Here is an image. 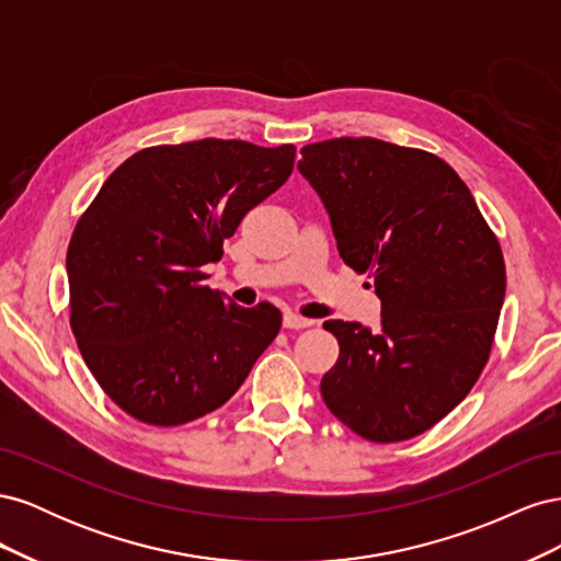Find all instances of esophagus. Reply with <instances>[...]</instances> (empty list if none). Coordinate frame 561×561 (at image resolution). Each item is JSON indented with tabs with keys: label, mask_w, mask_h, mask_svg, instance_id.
Wrapping results in <instances>:
<instances>
[{
	"label": "esophagus",
	"mask_w": 561,
	"mask_h": 561,
	"mask_svg": "<svg viewBox=\"0 0 561 561\" xmlns=\"http://www.w3.org/2000/svg\"><path fill=\"white\" fill-rule=\"evenodd\" d=\"M283 325L290 328V330H304V328H311L313 320L311 318H304V316H299L295 311H287L283 316Z\"/></svg>",
	"instance_id": "esophagus-1"
}]
</instances>
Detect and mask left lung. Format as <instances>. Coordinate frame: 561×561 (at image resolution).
Here are the masks:
<instances>
[{"mask_svg":"<svg viewBox=\"0 0 561 561\" xmlns=\"http://www.w3.org/2000/svg\"><path fill=\"white\" fill-rule=\"evenodd\" d=\"M330 213L339 254L375 280L381 330L328 320L339 358L328 410L369 443H402L461 402L489 363L503 250L454 168L416 147L334 138L297 163Z\"/></svg>","mask_w":561,"mask_h":561,"instance_id":"8db88e82","label":"left lung"}]
</instances>
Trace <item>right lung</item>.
<instances>
[{
    "label": "right lung",
    "mask_w": 561,
    "mask_h": 561,
    "mask_svg": "<svg viewBox=\"0 0 561 561\" xmlns=\"http://www.w3.org/2000/svg\"><path fill=\"white\" fill-rule=\"evenodd\" d=\"M295 145L206 138L126 159L67 245L70 328L107 398L149 426L222 407L280 330L203 285L241 219L290 178Z\"/></svg>",
    "instance_id": "add662e5"
}]
</instances>
